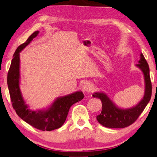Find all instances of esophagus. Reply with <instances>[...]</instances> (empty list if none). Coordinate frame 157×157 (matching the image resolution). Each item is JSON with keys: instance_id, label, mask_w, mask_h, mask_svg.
I'll use <instances>...</instances> for the list:
<instances>
[{"instance_id": "1", "label": "esophagus", "mask_w": 157, "mask_h": 157, "mask_svg": "<svg viewBox=\"0 0 157 157\" xmlns=\"http://www.w3.org/2000/svg\"><path fill=\"white\" fill-rule=\"evenodd\" d=\"M82 91L85 93L90 92L91 90V84L90 82H85L82 85Z\"/></svg>"}]
</instances>
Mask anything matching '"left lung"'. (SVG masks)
<instances>
[{"label": "left lung", "mask_w": 157, "mask_h": 157, "mask_svg": "<svg viewBox=\"0 0 157 157\" xmlns=\"http://www.w3.org/2000/svg\"><path fill=\"white\" fill-rule=\"evenodd\" d=\"M135 66L138 67L144 75L145 90L143 98L132 107L123 109L115 105L105 92H94L92 96L100 99L102 102V111L100 115L96 116L98 122L100 124L111 128H125L132 124L137 119L148 104L152 96V84L148 64L141 52L140 53V59Z\"/></svg>", "instance_id": "obj_1"}]
</instances>
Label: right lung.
Here are the masks:
<instances>
[{
	"mask_svg": "<svg viewBox=\"0 0 157 157\" xmlns=\"http://www.w3.org/2000/svg\"><path fill=\"white\" fill-rule=\"evenodd\" d=\"M39 33L38 31H35L25 43L17 47L8 72L7 85L12 106L17 115L34 128L43 131H51L63 124L71 106L83 98L84 94L81 91H77L68 95L58 97L48 107L36 111L30 109L26 104L20 87V53L37 36Z\"/></svg>",
	"mask_w": 157,
	"mask_h": 157,
	"instance_id": "1",
	"label": "right lung"
}]
</instances>
